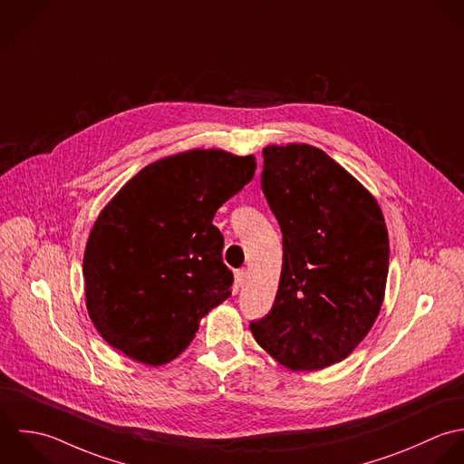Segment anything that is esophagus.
<instances>
[{
    "instance_id": "1",
    "label": "esophagus",
    "mask_w": 464,
    "mask_h": 464,
    "mask_svg": "<svg viewBox=\"0 0 464 464\" xmlns=\"http://www.w3.org/2000/svg\"><path fill=\"white\" fill-rule=\"evenodd\" d=\"M246 279H248V270L241 268V270L236 272V283H237V286H243V285L246 283Z\"/></svg>"
}]
</instances>
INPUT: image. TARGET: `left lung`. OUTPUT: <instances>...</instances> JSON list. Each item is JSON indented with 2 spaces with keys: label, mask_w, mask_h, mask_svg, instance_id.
<instances>
[{
  "label": "left lung",
  "mask_w": 464,
  "mask_h": 464,
  "mask_svg": "<svg viewBox=\"0 0 464 464\" xmlns=\"http://www.w3.org/2000/svg\"><path fill=\"white\" fill-rule=\"evenodd\" d=\"M263 192L283 232V272L257 343L294 371L343 360L372 327L385 294L389 236L376 199L308 144L268 146Z\"/></svg>",
  "instance_id": "left-lung-1"
}]
</instances>
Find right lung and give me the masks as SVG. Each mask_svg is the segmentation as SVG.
Here are the masks:
<instances>
[{
    "mask_svg": "<svg viewBox=\"0 0 464 464\" xmlns=\"http://www.w3.org/2000/svg\"><path fill=\"white\" fill-rule=\"evenodd\" d=\"M256 172L254 156L194 150L144 167L101 212L82 274L102 338L161 365L194 338L199 318L230 297L216 210Z\"/></svg>",
    "mask_w": 464,
    "mask_h": 464,
    "instance_id": "1",
    "label": "right lung"
}]
</instances>
